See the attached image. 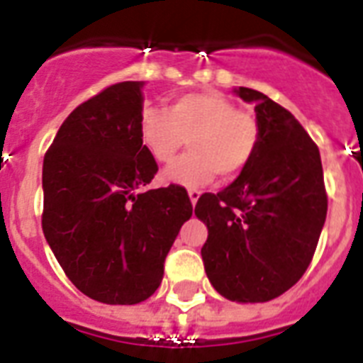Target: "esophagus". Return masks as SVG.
Returning <instances> with one entry per match:
<instances>
[{
  "label": "esophagus",
  "instance_id": "obj_1",
  "mask_svg": "<svg viewBox=\"0 0 363 363\" xmlns=\"http://www.w3.org/2000/svg\"><path fill=\"white\" fill-rule=\"evenodd\" d=\"M199 196H201V191L199 189H189V199L193 204H196V201H199Z\"/></svg>",
  "mask_w": 363,
  "mask_h": 363
}]
</instances>
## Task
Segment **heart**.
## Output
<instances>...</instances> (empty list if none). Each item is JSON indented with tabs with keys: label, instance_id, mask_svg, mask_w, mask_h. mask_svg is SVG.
Returning a JSON list of instances; mask_svg holds the SVG:
<instances>
[{
	"label": "heart",
	"instance_id": "obj_1",
	"mask_svg": "<svg viewBox=\"0 0 363 363\" xmlns=\"http://www.w3.org/2000/svg\"><path fill=\"white\" fill-rule=\"evenodd\" d=\"M259 138L255 113L221 92H189L140 117V140L159 164H170L189 142V153L164 172L167 182L185 187L208 184L218 172L223 178L240 174L255 157Z\"/></svg>",
	"mask_w": 363,
	"mask_h": 363
}]
</instances>
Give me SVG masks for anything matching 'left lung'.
I'll list each match as a JSON object with an SVG mask.
<instances>
[{"label": "left lung", "mask_w": 363, "mask_h": 363, "mask_svg": "<svg viewBox=\"0 0 363 363\" xmlns=\"http://www.w3.org/2000/svg\"><path fill=\"white\" fill-rule=\"evenodd\" d=\"M255 102L261 138L255 157L231 185L199 196L208 227L204 271L221 296L265 303L288 291L313 261L328 213L318 145L294 115L263 92L240 86Z\"/></svg>", "instance_id": "obj_1"}]
</instances>
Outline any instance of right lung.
Returning a JSON list of instances; mask_svg holds the SVG:
<instances>
[{
    "label": "right lung",
    "mask_w": 363,
    "mask_h": 363,
    "mask_svg": "<svg viewBox=\"0 0 363 363\" xmlns=\"http://www.w3.org/2000/svg\"><path fill=\"white\" fill-rule=\"evenodd\" d=\"M140 117V81L106 86L67 115L43 159L45 238L75 288L108 305L155 294L193 213L182 185L145 189L159 167Z\"/></svg>",
    "instance_id": "obj_1"
}]
</instances>
